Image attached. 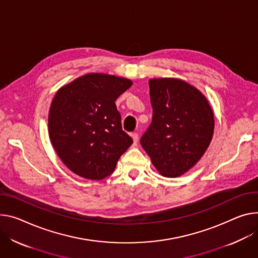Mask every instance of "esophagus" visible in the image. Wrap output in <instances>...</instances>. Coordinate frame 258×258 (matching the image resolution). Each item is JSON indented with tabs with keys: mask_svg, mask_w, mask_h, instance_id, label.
Returning a JSON list of instances; mask_svg holds the SVG:
<instances>
[{
	"mask_svg": "<svg viewBox=\"0 0 258 258\" xmlns=\"http://www.w3.org/2000/svg\"><path fill=\"white\" fill-rule=\"evenodd\" d=\"M132 138H133V141H134V145L136 146L137 143H138V141H139V136H138V134H137V133L132 134Z\"/></svg>",
	"mask_w": 258,
	"mask_h": 258,
	"instance_id": "1",
	"label": "esophagus"
}]
</instances>
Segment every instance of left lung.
<instances>
[{
	"label": "left lung",
	"mask_w": 258,
	"mask_h": 258,
	"mask_svg": "<svg viewBox=\"0 0 258 258\" xmlns=\"http://www.w3.org/2000/svg\"><path fill=\"white\" fill-rule=\"evenodd\" d=\"M152 122L141 145L160 175L176 178L190 170L208 149L214 114L203 93L183 80H149Z\"/></svg>",
	"instance_id": "1"
}]
</instances>
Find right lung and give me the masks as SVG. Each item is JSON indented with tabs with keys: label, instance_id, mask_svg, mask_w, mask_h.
<instances>
[{
	"label": "right lung",
	"instance_id": "add662e5",
	"mask_svg": "<svg viewBox=\"0 0 258 258\" xmlns=\"http://www.w3.org/2000/svg\"><path fill=\"white\" fill-rule=\"evenodd\" d=\"M130 79L90 73L60 87L48 115L51 144L76 175L102 180L133 144L122 131L115 101L132 86Z\"/></svg>",
	"mask_w": 258,
	"mask_h": 258
}]
</instances>
